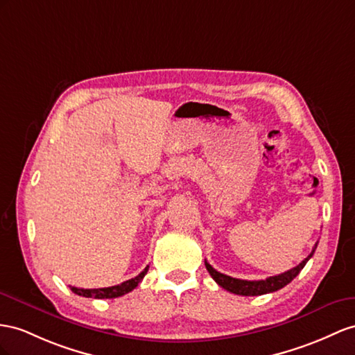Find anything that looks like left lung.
<instances>
[{
	"label": "left lung",
	"instance_id": "obj_1",
	"mask_svg": "<svg viewBox=\"0 0 355 355\" xmlns=\"http://www.w3.org/2000/svg\"><path fill=\"white\" fill-rule=\"evenodd\" d=\"M315 249H316V244H315L313 250L311 252V255L304 258L297 267L282 272V275L267 277L266 280H241V279L226 276V275H222V272H219L217 270H214L207 261H205V267H207L208 272H210V276L216 280V284L222 286L223 289L230 291V293L237 294V295H262V294L275 293V291H279L280 288L286 286L291 280H294V277H297L298 272L302 271L303 267L306 266V262L312 258Z\"/></svg>",
	"mask_w": 355,
	"mask_h": 355
}]
</instances>
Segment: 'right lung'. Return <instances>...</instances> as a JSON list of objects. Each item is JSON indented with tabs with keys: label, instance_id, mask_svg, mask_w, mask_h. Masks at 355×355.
<instances>
[{
	"label": "right lung",
	"instance_id": "add662e5",
	"mask_svg": "<svg viewBox=\"0 0 355 355\" xmlns=\"http://www.w3.org/2000/svg\"><path fill=\"white\" fill-rule=\"evenodd\" d=\"M148 267H145L144 271H141L138 276L129 279L123 282L120 285H115V286H109V288H98V289H83V288H76V286H70V289L73 291L75 294L78 295H83L87 298H116V297H121L127 293H130L136 286L141 284V280L144 279V276L147 275Z\"/></svg>",
	"mask_w": 355,
	"mask_h": 355
}]
</instances>
